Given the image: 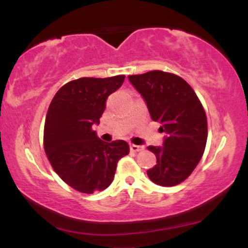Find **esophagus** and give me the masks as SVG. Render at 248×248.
<instances>
[{"label":"esophagus","instance_id":"1","mask_svg":"<svg viewBox=\"0 0 248 248\" xmlns=\"http://www.w3.org/2000/svg\"><path fill=\"white\" fill-rule=\"evenodd\" d=\"M144 149L143 146H136V144H130V150L133 153H138V152H142Z\"/></svg>","mask_w":248,"mask_h":248}]
</instances>
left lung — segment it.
<instances>
[{"instance_id": "1", "label": "left lung", "mask_w": 248, "mask_h": 248, "mask_svg": "<svg viewBox=\"0 0 248 248\" xmlns=\"http://www.w3.org/2000/svg\"><path fill=\"white\" fill-rule=\"evenodd\" d=\"M146 101L154 121L164 132L163 146H149L156 166L147 171L150 181L173 186L191 175L205 150L207 120L195 91L181 77L163 71L128 76Z\"/></svg>"}]
</instances>
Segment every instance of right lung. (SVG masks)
I'll return each mask as SVG.
<instances>
[{"instance_id": "right-lung-1", "label": "right lung", "mask_w": 248, "mask_h": 248, "mask_svg": "<svg viewBox=\"0 0 248 248\" xmlns=\"http://www.w3.org/2000/svg\"><path fill=\"white\" fill-rule=\"evenodd\" d=\"M124 76L79 78L59 88L44 126V149L57 175L84 193L102 191L114 178L118 162L129 154L126 141L104 142L92 129L99 124L108 95Z\"/></svg>"}]
</instances>
